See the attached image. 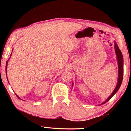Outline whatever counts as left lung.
Returning a JSON list of instances; mask_svg holds the SVG:
<instances>
[{
  "mask_svg": "<svg viewBox=\"0 0 131 131\" xmlns=\"http://www.w3.org/2000/svg\"><path fill=\"white\" fill-rule=\"evenodd\" d=\"M114 48H115V53L116 54V58H117V63H118V80H117V85L116 87L115 88V89L113 91L112 93L108 97V98L106 99V100L103 102V103H102L101 105H103V104H105L107 101H108L110 99L112 98V97L113 96V95L116 94V93L118 91V90H119V87L121 85L122 81H123V74H124V60H123V54H122V52L121 51V50H119V48H118V46L116 43V42L114 41ZM73 86V83H72V87Z\"/></svg>",
  "mask_w": 131,
  "mask_h": 131,
  "instance_id": "1",
  "label": "left lung"
}]
</instances>
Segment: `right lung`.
I'll list each match as a JSON object with an SVG mask.
<instances>
[{"label": "right lung", "instance_id": "obj_1", "mask_svg": "<svg viewBox=\"0 0 131 131\" xmlns=\"http://www.w3.org/2000/svg\"><path fill=\"white\" fill-rule=\"evenodd\" d=\"M12 51H13V50H12ZM12 54H11V55H10V57L11 56H12ZM10 58L9 59H8V61H7V62H6V75H7V63H8V61H9V59H10ZM16 95H17V96L18 97V98L19 99H21V98H20V97H19L18 96V95L16 94Z\"/></svg>", "mask_w": 131, "mask_h": 131}]
</instances>
